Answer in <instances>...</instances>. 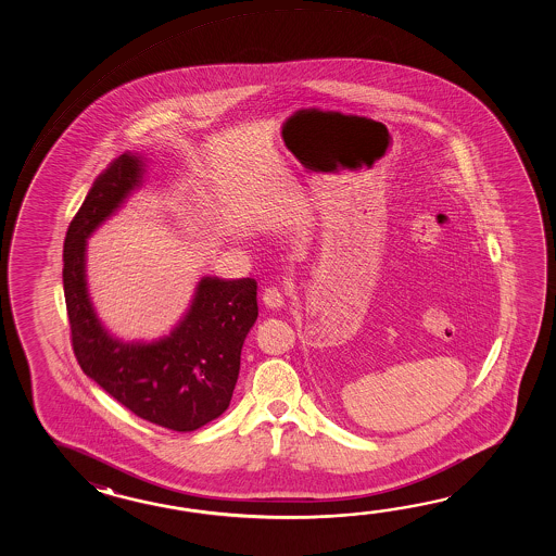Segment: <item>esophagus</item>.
I'll return each instance as SVG.
<instances>
[{
	"label": "esophagus",
	"mask_w": 556,
	"mask_h": 556,
	"mask_svg": "<svg viewBox=\"0 0 556 556\" xmlns=\"http://www.w3.org/2000/svg\"><path fill=\"white\" fill-rule=\"evenodd\" d=\"M264 306L270 309H280L283 306V292L280 288H266L262 294Z\"/></svg>",
	"instance_id": "34e87169"
}]
</instances>
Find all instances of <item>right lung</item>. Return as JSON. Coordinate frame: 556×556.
Returning a JSON list of instances; mask_svg holds the SVG:
<instances>
[{
    "label": "right lung",
    "instance_id": "obj_1",
    "mask_svg": "<svg viewBox=\"0 0 556 556\" xmlns=\"http://www.w3.org/2000/svg\"><path fill=\"white\" fill-rule=\"evenodd\" d=\"M137 154L115 159L94 178L63 244V292L75 357L97 386L154 426L194 431L226 412L240 352L258 318L256 280L204 276L187 314L156 342H123L94 314L85 278L87 238L141 187Z\"/></svg>",
    "mask_w": 556,
    "mask_h": 556
}]
</instances>
